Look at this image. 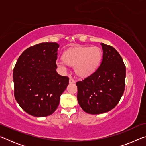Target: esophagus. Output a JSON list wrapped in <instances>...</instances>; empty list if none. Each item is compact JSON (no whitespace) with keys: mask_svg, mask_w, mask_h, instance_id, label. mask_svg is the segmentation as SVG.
Wrapping results in <instances>:
<instances>
[{"mask_svg":"<svg viewBox=\"0 0 146 146\" xmlns=\"http://www.w3.org/2000/svg\"><path fill=\"white\" fill-rule=\"evenodd\" d=\"M70 83H75V80H74V79L72 77H70Z\"/></svg>","mask_w":146,"mask_h":146,"instance_id":"1","label":"esophagus"}]
</instances>
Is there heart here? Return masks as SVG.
Instances as JSON below:
<instances>
[{"label": "heart", "mask_w": 146, "mask_h": 146, "mask_svg": "<svg viewBox=\"0 0 146 146\" xmlns=\"http://www.w3.org/2000/svg\"><path fill=\"white\" fill-rule=\"evenodd\" d=\"M102 56V51L97 47H75L64 51L63 60H58L56 65L63 71L67 70V64L75 66L78 75L87 76L97 70Z\"/></svg>", "instance_id": "b5f03b06"}]
</instances>
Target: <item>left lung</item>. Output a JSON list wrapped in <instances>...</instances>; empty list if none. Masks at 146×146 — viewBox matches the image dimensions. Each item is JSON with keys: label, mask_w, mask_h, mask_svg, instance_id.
<instances>
[{"label": "left lung", "mask_w": 146, "mask_h": 146, "mask_svg": "<svg viewBox=\"0 0 146 146\" xmlns=\"http://www.w3.org/2000/svg\"><path fill=\"white\" fill-rule=\"evenodd\" d=\"M102 62L95 72L76 82L77 100L86 113L97 115L108 112L119 102L125 90V66L113 47L100 44Z\"/></svg>", "instance_id": "8db88e82"}]
</instances>
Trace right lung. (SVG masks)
<instances>
[{
	"label": "right lung",
	"instance_id": "right-lung-1",
	"mask_svg": "<svg viewBox=\"0 0 146 146\" xmlns=\"http://www.w3.org/2000/svg\"><path fill=\"white\" fill-rule=\"evenodd\" d=\"M58 47L56 42L29 47L15 66V98L24 111L33 117L53 114L69 84L68 76H61L56 71Z\"/></svg>",
	"mask_w": 146,
	"mask_h": 146
}]
</instances>
